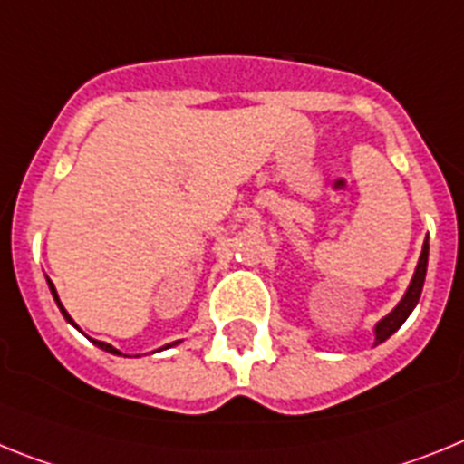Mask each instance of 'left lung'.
I'll list each match as a JSON object with an SVG mask.
<instances>
[{
  "instance_id": "8db88e82",
  "label": "left lung",
  "mask_w": 464,
  "mask_h": 464,
  "mask_svg": "<svg viewBox=\"0 0 464 464\" xmlns=\"http://www.w3.org/2000/svg\"><path fill=\"white\" fill-rule=\"evenodd\" d=\"M427 255H430V245H422V252H420V261H418V268L413 273V280H411L409 289H406L404 299L400 301V305L390 313L388 317H382L381 322L376 324V345L382 343L385 338L392 336L397 329L401 327L406 322V317L411 315V310L416 308L418 299H420V292H422V285H425V273H427Z\"/></svg>"
}]
</instances>
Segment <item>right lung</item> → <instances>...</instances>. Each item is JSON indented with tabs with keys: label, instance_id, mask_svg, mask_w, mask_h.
Returning <instances> with one entry per match:
<instances>
[{
	"label": "right lung",
	"instance_id": "right-lung-1",
	"mask_svg": "<svg viewBox=\"0 0 464 464\" xmlns=\"http://www.w3.org/2000/svg\"><path fill=\"white\" fill-rule=\"evenodd\" d=\"M48 287H51V294H53V299H55V304H58V308H60V313H63V315H64V320H67V322H72V317H70V315H67V310H64V308H63V304H60V299H58V292H55V287H53V282H51V280H48ZM72 324H74V322H72ZM92 343L98 345V348L107 350V353H114V354H121V353H119V350H116V348H111V345H110V343H102V341H92ZM170 345H175V343H170ZM170 345H165V348H170Z\"/></svg>",
	"mask_w": 464,
	"mask_h": 464
}]
</instances>
